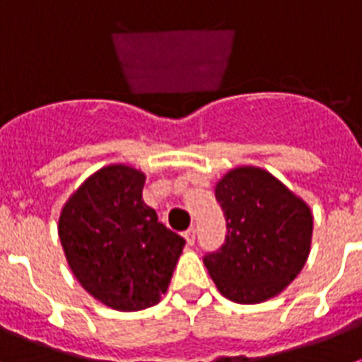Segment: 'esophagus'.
<instances>
[{"mask_svg":"<svg viewBox=\"0 0 362 362\" xmlns=\"http://www.w3.org/2000/svg\"><path fill=\"white\" fill-rule=\"evenodd\" d=\"M183 235H185V239H187V243L190 246L196 243V228H194V226H190V228H188L187 232L183 233Z\"/></svg>","mask_w":362,"mask_h":362,"instance_id":"1","label":"esophagus"}]
</instances>
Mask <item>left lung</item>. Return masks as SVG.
Instances as JSON below:
<instances>
[{
  "label": "left lung",
  "instance_id": "1",
  "mask_svg": "<svg viewBox=\"0 0 362 362\" xmlns=\"http://www.w3.org/2000/svg\"><path fill=\"white\" fill-rule=\"evenodd\" d=\"M226 238L203 259L226 299L255 305L283 292L305 267L312 245L310 206L270 172L239 166L216 185Z\"/></svg>",
  "mask_w": 362,
  "mask_h": 362
}]
</instances>
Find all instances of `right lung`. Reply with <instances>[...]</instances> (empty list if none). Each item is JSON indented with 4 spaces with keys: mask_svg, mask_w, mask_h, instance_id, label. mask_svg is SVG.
<instances>
[{
    "mask_svg": "<svg viewBox=\"0 0 362 362\" xmlns=\"http://www.w3.org/2000/svg\"><path fill=\"white\" fill-rule=\"evenodd\" d=\"M145 174L108 165L74 192L59 216V239L76 279L94 299L121 312L159 303L185 239L143 201Z\"/></svg>",
    "mask_w": 362,
    "mask_h": 362,
    "instance_id": "add662e5",
    "label": "right lung"
}]
</instances>
